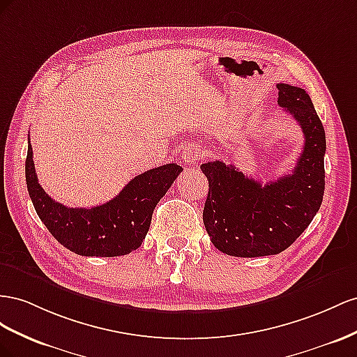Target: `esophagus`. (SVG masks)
Segmentation results:
<instances>
[{
  "mask_svg": "<svg viewBox=\"0 0 357 357\" xmlns=\"http://www.w3.org/2000/svg\"><path fill=\"white\" fill-rule=\"evenodd\" d=\"M205 157H206V149L199 144H190L184 149V152H182V158H184L185 162H190V165H195V162L203 160Z\"/></svg>",
  "mask_w": 357,
  "mask_h": 357,
  "instance_id": "1",
  "label": "esophagus"
}]
</instances>
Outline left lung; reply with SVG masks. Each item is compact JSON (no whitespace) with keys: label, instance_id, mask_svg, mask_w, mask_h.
<instances>
[{"label":"left lung","instance_id":"8db88e82","mask_svg":"<svg viewBox=\"0 0 357 357\" xmlns=\"http://www.w3.org/2000/svg\"><path fill=\"white\" fill-rule=\"evenodd\" d=\"M278 105L298 121L305 137L296 167L261 184L235 166L208 161L203 222L215 248L235 257L272 256L289 248L319 212L324 192L326 135L307 91L278 84Z\"/></svg>","mask_w":357,"mask_h":357}]
</instances>
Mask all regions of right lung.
<instances>
[{"mask_svg": "<svg viewBox=\"0 0 357 357\" xmlns=\"http://www.w3.org/2000/svg\"><path fill=\"white\" fill-rule=\"evenodd\" d=\"M182 167L176 162L140 173L116 197L93 208H67L46 195L36 175L28 145L25 178L38 218L52 236L79 256L116 257L137 250L151 226L152 212Z\"/></svg>", "mask_w": 357, "mask_h": 357, "instance_id": "obj_1", "label": "right lung"}]
</instances>
